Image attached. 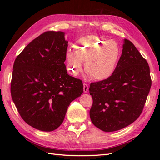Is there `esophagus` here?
Here are the masks:
<instances>
[{"label":"esophagus","instance_id":"esophagus-1","mask_svg":"<svg viewBox=\"0 0 160 160\" xmlns=\"http://www.w3.org/2000/svg\"><path fill=\"white\" fill-rule=\"evenodd\" d=\"M83 91L84 93H87L89 91V87H88V84L86 83L83 84Z\"/></svg>","mask_w":160,"mask_h":160}]
</instances>
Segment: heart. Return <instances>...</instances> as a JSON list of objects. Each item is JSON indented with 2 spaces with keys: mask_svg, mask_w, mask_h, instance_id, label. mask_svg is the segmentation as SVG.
Returning a JSON list of instances; mask_svg holds the SVG:
<instances>
[{
  "mask_svg": "<svg viewBox=\"0 0 160 160\" xmlns=\"http://www.w3.org/2000/svg\"><path fill=\"white\" fill-rule=\"evenodd\" d=\"M74 51L67 50L68 69L76 76L83 70L96 80H104L115 72L121 56L119 45L113 40L98 36H86L74 45Z\"/></svg>",
  "mask_w": 160,
  "mask_h": 160,
  "instance_id": "obj_1",
  "label": "heart"
}]
</instances>
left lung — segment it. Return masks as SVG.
<instances>
[{
	"label": "left lung",
	"instance_id": "8db88e82",
	"mask_svg": "<svg viewBox=\"0 0 160 160\" xmlns=\"http://www.w3.org/2000/svg\"><path fill=\"white\" fill-rule=\"evenodd\" d=\"M151 87L148 62L133 44L124 39L114 73L107 80L90 84L92 123L105 132L130 125L142 113Z\"/></svg>",
	"mask_w": 160,
	"mask_h": 160
}]
</instances>
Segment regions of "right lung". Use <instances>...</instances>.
<instances>
[{
	"label": "right lung",
	"instance_id": "obj_1",
	"mask_svg": "<svg viewBox=\"0 0 160 160\" xmlns=\"http://www.w3.org/2000/svg\"><path fill=\"white\" fill-rule=\"evenodd\" d=\"M47 32L28 44L13 63L11 95L27 124L42 131L58 128L70 103L83 93L82 81L67 73L68 41Z\"/></svg>",
	"mask_w": 160,
	"mask_h": 160
}]
</instances>
